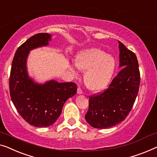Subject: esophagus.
Masks as SVG:
<instances>
[{
    "label": "esophagus",
    "mask_w": 157,
    "mask_h": 157,
    "mask_svg": "<svg viewBox=\"0 0 157 157\" xmlns=\"http://www.w3.org/2000/svg\"><path fill=\"white\" fill-rule=\"evenodd\" d=\"M77 94H83V90L81 88H78V90H77Z\"/></svg>",
    "instance_id": "1"
}]
</instances>
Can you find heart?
Masks as SVG:
<instances>
[{"label": "heart", "mask_w": 157, "mask_h": 157, "mask_svg": "<svg viewBox=\"0 0 157 157\" xmlns=\"http://www.w3.org/2000/svg\"><path fill=\"white\" fill-rule=\"evenodd\" d=\"M75 63L81 71H86L84 82L86 87L93 92L105 89L116 68L115 59L98 48L79 52L75 56ZM69 68L73 73L76 74L74 66L69 65Z\"/></svg>", "instance_id": "1"}]
</instances>
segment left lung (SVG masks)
<instances>
[{
    "label": "left lung",
    "instance_id": "8db88e82",
    "mask_svg": "<svg viewBox=\"0 0 157 157\" xmlns=\"http://www.w3.org/2000/svg\"><path fill=\"white\" fill-rule=\"evenodd\" d=\"M119 73L103 93L89 98L86 120L93 128L105 129L125 119L135 103L140 83V73L135 54L118 41Z\"/></svg>",
    "mask_w": 157,
    "mask_h": 157
}]
</instances>
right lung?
<instances>
[{"label": "right lung", "instance_id": "1", "mask_svg": "<svg viewBox=\"0 0 157 157\" xmlns=\"http://www.w3.org/2000/svg\"><path fill=\"white\" fill-rule=\"evenodd\" d=\"M52 35L38 33L18 47L11 67L9 88L13 104L22 117L29 124L39 128L53 124L59 117L65 102L76 94L73 82L54 80L40 84L29 78L27 59L29 51L47 46Z\"/></svg>", "mask_w": 157, "mask_h": 157}]
</instances>
